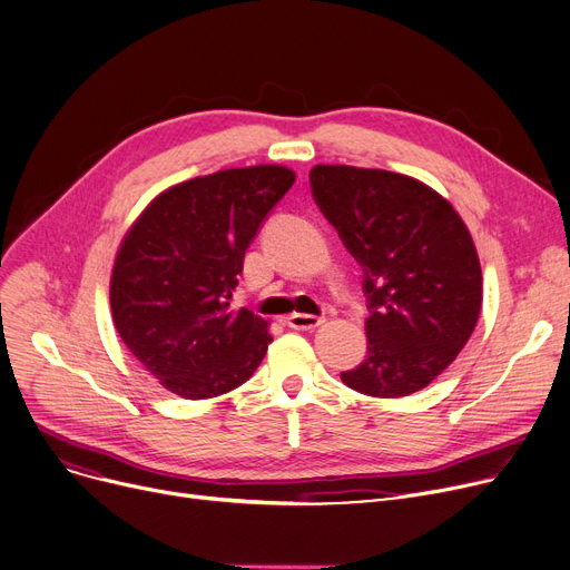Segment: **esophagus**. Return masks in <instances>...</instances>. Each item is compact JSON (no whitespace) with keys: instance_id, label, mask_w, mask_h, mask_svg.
<instances>
[{"instance_id":"obj_1","label":"esophagus","mask_w":570,"mask_h":570,"mask_svg":"<svg viewBox=\"0 0 570 570\" xmlns=\"http://www.w3.org/2000/svg\"><path fill=\"white\" fill-rule=\"evenodd\" d=\"M325 318L323 316H314V314H291L286 318V323L293 327V331H314Z\"/></svg>"}]
</instances>
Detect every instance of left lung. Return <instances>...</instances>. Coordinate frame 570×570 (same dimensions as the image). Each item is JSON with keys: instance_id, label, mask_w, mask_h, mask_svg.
Returning a JSON list of instances; mask_svg holds the SVG:
<instances>
[{"instance_id": "left-lung-1", "label": "left lung", "mask_w": 570, "mask_h": 570, "mask_svg": "<svg viewBox=\"0 0 570 570\" xmlns=\"http://www.w3.org/2000/svg\"><path fill=\"white\" fill-rule=\"evenodd\" d=\"M314 200L363 265L367 355L342 381L370 397L428 387L469 342L483 273L458 209L402 173L316 164Z\"/></svg>"}]
</instances>
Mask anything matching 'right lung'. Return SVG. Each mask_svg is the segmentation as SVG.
Wrapping results in <instances>:
<instances>
[{
  "label": "right lung",
  "mask_w": 570,
  "mask_h": 570,
  "mask_svg": "<svg viewBox=\"0 0 570 570\" xmlns=\"http://www.w3.org/2000/svg\"><path fill=\"white\" fill-rule=\"evenodd\" d=\"M293 183L277 164L194 177L149 200L125 233L110 275L112 323L168 393L219 397L261 365L269 323L230 309V297L261 222Z\"/></svg>",
  "instance_id": "1"
}]
</instances>
